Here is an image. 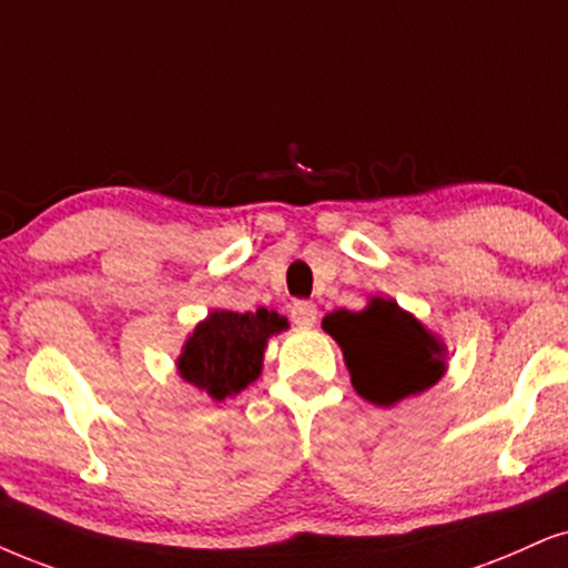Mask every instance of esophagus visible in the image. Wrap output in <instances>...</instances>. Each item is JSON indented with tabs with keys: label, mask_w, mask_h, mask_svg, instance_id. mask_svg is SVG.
<instances>
[{
	"label": "esophagus",
	"mask_w": 568,
	"mask_h": 568,
	"mask_svg": "<svg viewBox=\"0 0 568 568\" xmlns=\"http://www.w3.org/2000/svg\"><path fill=\"white\" fill-rule=\"evenodd\" d=\"M291 320L296 322L298 327H312L317 322V306L312 301H296L291 306Z\"/></svg>",
	"instance_id": "34e87169"
}]
</instances>
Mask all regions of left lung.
Instances as JSON below:
<instances>
[{
	"mask_svg": "<svg viewBox=\"0 0 568 568\" xmlns=\"http://www.w3.org/2000/svg\"><path fill=\"white\" fill-rule=\"evenodd\" d=\"M322 329L343 351L351 385L369 404L390 408L440 383L448 348L393 298L375 296L362 312L335 308Z\"/></svg>",
	"mask_w": 568,
	"mask_h": 568,
	"instance_id": "left-lung-1",
	"label": "left lung"
}]
</instances>
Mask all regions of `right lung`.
<instances>
[{
    "label": "right lung",
    "instance_id": "add662e5",
    "mask_svg": "<svg viewBox=\"0 0 568 568\" xmlns=\"http://www.w3.org/2000/svg\"><path fill=\"white\" fill-rule=\"evenodd\" d=\"M288 327V320L272 308L246 314L214 308L185 337L178 375L212 400L239 396L260 379L270 337Z\"/></svg>",
    "mask_w": 568,
    "mask_h": 568
}]
</instances>
